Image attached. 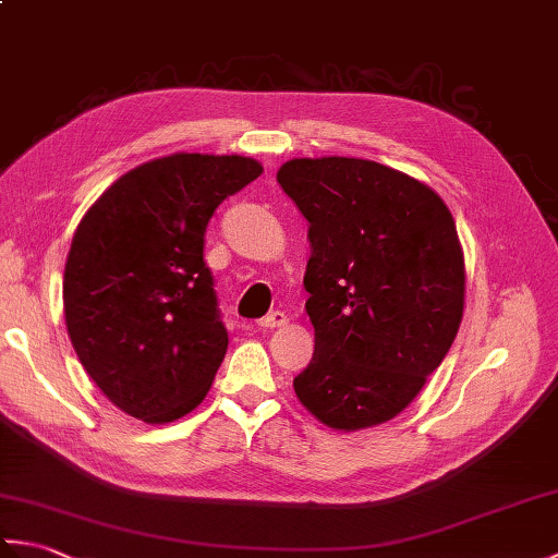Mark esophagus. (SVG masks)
<instances>
[{
    "label": "esophagus",
    "instance_id": "esophagus-1",
    "mask_svg": "<svg viewBox=\"0 0 558 558\" xmlns=\"http://www.w3.org/2000/svg\"><path fill=\"white\" fill-rule=\"evenodd\" d=\"M286 324H288V316L282 312H270L268 316L258 318V322H256L258 328H278V326H286Z\"/></svg>",
    "mask_w": 558,
    "mask_h": 558
}]
</instances>
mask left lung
<instances>
[{"label": "left lung", "mask_w": 558, "mask_h": 558, "mask_svg": "<svg viewBox=\"0 0 558 558\" xmlns=\"http://www.w3.org/2000/svg\"><path fill=\"white\" fill-rule=\"evenodd\" d=\"M278 184L310 222L314 357L294 393L330 429L393 420L456 340L465 264L429 186L360 158H298Z\"/></svg>", "instance_id": "obj_1"}]
</instances>
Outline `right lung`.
<instances>
[{
  "label": "right lung",
  "instance_id": "right-lung-1",
  "mask_svg": "<svg viewBox=\"0 0 558 558\" xmlns=\"http://www.w3.org/2000/svg\"><path fill=\"white\" fill-rule=\"evenodd\" d=\"M264 172L252 158L174 153L120 177L78 222L64 268L66 330L117 408L162 424L206 398L228 352L208 220Z\"/></svg>",
  "mask_w": 558,
  "mask_h": 558
}]
</instances>
